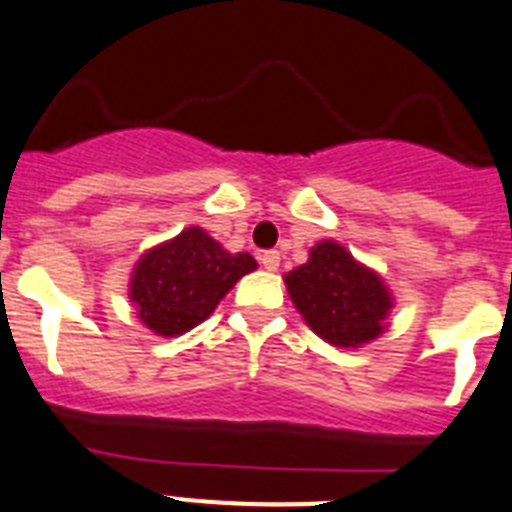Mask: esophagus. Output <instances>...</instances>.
<instances>
[{
  "label": "esophagus",
  "mask_w": 512,
  "mask_h": 512,
  "mask_svg": "<svg viewBox=\"0 0 512 512\" xmlns=\"http://www.w3.org/2000/svg\"><path fill=\"white\" fill-rule=\"evenodd\" d=\"M260 265L265 270H278V265H281V252H278V250H265L260 255Z\"/></svg>",
  "instance_id": "obj_1"
}]
</instances>
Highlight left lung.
<instances>
[{
  "instance_id": "8db88e82",
  "label": "left lung",
  "mask_w": 512,
  "mask_h": 512,
  "mask_svg": "<svg viewBox=\"0 0 512 512\" xmlns=\"http://www.w3.org/2000/svg\"><path fill=\"white\" fill-rule=\"evenodd\" d=\"M286 286L306 324L332 345L358 348L384 332L389 291L337 242H319L309 262L286 275Z\"/></svg>"
}]
</instances>
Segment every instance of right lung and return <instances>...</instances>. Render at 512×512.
Returning a JSON list of instances; mask_svg holds the SVG:
<instances>
[{
  "mask_svg": "<svg viewBox=\"0 0 512 512\" xmlns=\"http://www.w3.org/2000/svg\"><path fill=\"white\" fill-rule=\"evenodd\" d=\"M255 268L252 255H229L206 231L190 226L141 257L131 278V301L149 330L175 337L201 324Z\"/></svg>",
  "mask_w": 512,
  "mask_h": 512,
  "instance_id": "1",
  "label": "right lung"
}]
</instances>
